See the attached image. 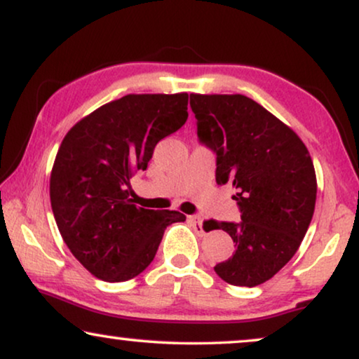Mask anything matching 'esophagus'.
<instances>
[{
  "label": "esophagus",
  "instance_id": "1",
  "mask_svg": "<svg viewBox=\"0 0 359 359\" xmlns=\"http://www.w3.org/2000/svg\"><path fill=\"white\" fill-rule=\"evenodd\" d=\"M188 220L191 222V225H193V227L196 229V232H199V233L204 232V230H203V220H201V217H198V215H189Z\"/></svg>",
  "mask_w": 359,
  "mask_h": 359
}]
</instances>
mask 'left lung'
I'll return each instance as SVG.
<instances>
[{
    "label": "left lung",
    "mask_w": 359,
    "mask_h": 359,
    "mask_svg": "<svg viewBox=\"0 0 359 359\" xmlns=\"http://www.w3.org/2000/svg\"><path fill=\"white\" fill-rule=\"evenodd\" d=\"M201 142L217 155L215 181L237 191L242 222L208 220L235 252L214 271L232 286L271 279L301 247L317 199L307 147L291 127L243 95H191Z\"/></svg>",
    "instance_id": "left-lung-1"
}]
</instances>
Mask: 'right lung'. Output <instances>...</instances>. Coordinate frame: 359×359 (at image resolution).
I'll return each instance as SVG.
<instances>
[{
  "mask_svg": "<svg viewBox=\"0 0 359 359\" xmlns=\"http://www.w3.org/2000/svg\"><path fill=\"white\" fill-rule=\"evenodd\" d=\"M188 119V93L127 95L78 121L57 151L50 203L67 247L93 276L135 278L154 262L178 210L137 208L129 181L147 170L155 145Z\"/></svg>",
  "mask_w": 359,
  "mask_h": 359,
  "instance_id": "right-lung-1",
  "label": "right lung"
}]
</instances>
